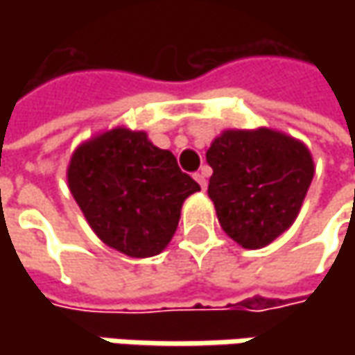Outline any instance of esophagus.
I'll return each mask as SVG.
<instances>
[{
    "instance_id": "1",
    "label": "esophagus",
    "mask_w": 355,
    "mask_h": 355,
    "mask_svg": "<svg viewBox=\"0 0 355 355\" xmlns=\"http://www.w3.org/2000/svg\"><path fill=\"white\" fill-rule=\"evenodd\" d=\"M193 178H196V182L201 185V189H205V187H207V171H205V170L198 171V173H196Z\"/></svg>"
}]
</instances>
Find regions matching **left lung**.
<instances>
[{
	"label": "left lung",
	"instance_id": "obj_1",
	"mask_svg": "<svg viewBox=\"0 0 355 355\" xmlns=\"http://www.w3.org/2000/svg\"><path fill=\"white\" fill-rule=\"evenodd\" d=\"M205 156L207 193L235 243L261 249L293 225L314 178L304 144L277 130H225Z\"/></svg>",
	"mask_w": 355,
	"mask_h": 355
}]
</instances>
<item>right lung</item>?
Masks as SVG:
<instances>
[{
	"label": "right lung",
	"mask_w": 355,
	"mask_h": 355,
	"mask_svg": "<svg viewBox=\"0 0 355 355\" xmlns=\"http://www.w3.org/2000/svg\"><path fill=\"white\" fill-rule=\"evenodd\" d=\"M69 189L92 231L128 257L159 254L173 237L184 201L199 184L146 132L112 128L80 144L67 170Z\"/></svg>",
	"instance_id": "1"
}]
</instances>
